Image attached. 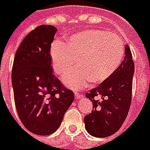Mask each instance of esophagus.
I'll return each mask as SVG.
<instances>
[{"instance_id": "1", "label": "esophagus", "mask_w": 150, "mask_h": 150, "mask_svg": "<svg viewBox=\"0 0 150 150\" xmlns=\"http://www.w3.org/2000/svg\"><path fill=\"white\" fill-rule=\"evenodd\" d=\"M75 97L76 100H79V99L82 98L83 96H82V95H80V94H78V93H75Z\"/></svg>"}]
</instances>
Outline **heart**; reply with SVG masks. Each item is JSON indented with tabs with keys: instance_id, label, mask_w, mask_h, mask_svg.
I'll list each match as a JSON object with an SVG mask.
<instances>
[{
	"instance_id": "1",
	"label": "heart",
	"mask_w": 150,
	"mask_h": 150,
	"mask_svg": "<svg viewBox=\"0 0 150 150\" xmlns=\"http://www.w3.org/2000/svg\"><path fill=\"white\" fill-rule=\"evenodd\" d=\"M123 54L122 39L100 29L74 34L66 43L54 42L50 50L52 67L58 75L68 73L77 60L79 67L62 78V83L74 90L86 87L91 80L94 83L108 80L120 66Z\"/></svg>"
}]
</instances>
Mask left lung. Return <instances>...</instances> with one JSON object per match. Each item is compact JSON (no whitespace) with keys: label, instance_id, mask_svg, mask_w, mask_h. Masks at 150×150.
<instances>
[{"label":"left lung","instance_id":"8db88e82","mask_svg":"<svg viewBox=\"0 0 150 150\" xmlns=\"http://www.w3.org/2000/svg\"><path fill=\"white\" fill-rule=\"evenodd\" d=\"M135 65L129 47L125 46V57L116 71L86 97L92 101L93 111L84 117L86 130L95 137L115 134L123 124L131 104ZM99 96L101 100H94Z\"/></svg>","mask_w":150,"mask_h":150}]
</instances>
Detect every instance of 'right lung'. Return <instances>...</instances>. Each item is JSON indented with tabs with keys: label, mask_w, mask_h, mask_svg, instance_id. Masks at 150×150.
<instances>
[{
	"label": "right lung",
	"mask_w": 150,
	"mask_h": 150,
	"mask_svg": "<svg viewBox=\"0 0 150 150\" xmlns=\"http://www.w3.org/2000/svg\"><path fill=\"white\" fill-rule=\"evenodd\" d=\"M56 31L50 25L37 27L24 38L15 55V108L24 127L35 135L55 132L75 98L53 73L50 47Z\"/></svg>",
	"instance_id": "obj_1"
}]
</instances>
